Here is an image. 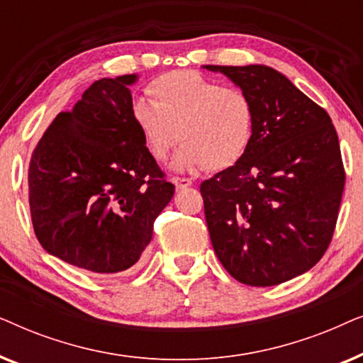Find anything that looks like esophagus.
<instances>
[{"label": "esophagus", "instance_id": "1", "mask_svg": "<svg viewBox=\"0 0 363 363\" xmlns=\"http://www.w3.org/2000/svg\"><path fill=\"white\" fill-rule=\"evenodd\" d=\"M173 183H175L177 190H185V188L193 185V182L190 180V178H182V177L173 178Z\"/></svg>", "mask_w": 363, "mask_h": 363}]
</instances>
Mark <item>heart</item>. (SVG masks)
<instances>
[{"label":"heart","instance_id":"heart-1","mask_svg":"<svg viewBox=\"0 0 363 363\" xmlns=\"http://www.w3.org/2000/svg\"><path fill=\"white\" fill-rule=\"evenodd\" d=\"M152 102L137 101L132 121L145 150L167 160L177 142L183 143L177 170H226L250 150L256 127L251 96L240 87H223L196 71H173L147 89Z\"/></svg>","mask_w":363,"mask_h":363}]
</instances>
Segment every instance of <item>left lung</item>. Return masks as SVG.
<instances>
[{
	"mask_svg": "<svg viewBox=\"0 0 363 363\" xmlns=\"http://www.w3.org/2000/svg\"><path fill=\"white\" fill-rule=\"evenodd\" d=\"M255 102L250 150L200 186L211 245L236 281L267 287L304 274L330 245L345 172L324 108L276 69L205 66Z\"/></svg>",
	"mask_w": 363,
	"mask_h": 363,
	"instance_id": "8db88e82",
	"label": "left lung"
}]
</instances>
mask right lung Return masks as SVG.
<instances>
[{"label":"right lung","instance_id":"right-lung-1","mask_svg":"<svg viewBox=\"0 0 363 363\" xmlns=\"http://www.w3.org/2000/svg\"><path fill=\"white\" fill-rule=\"evenodd\" d=\"M137 74L96 81L54 118L29 162V208L49 255L99 274L140 259L175 186L132 121Z\"/></svg>","mask_w":363,"mask_h":363}]
</instances>
